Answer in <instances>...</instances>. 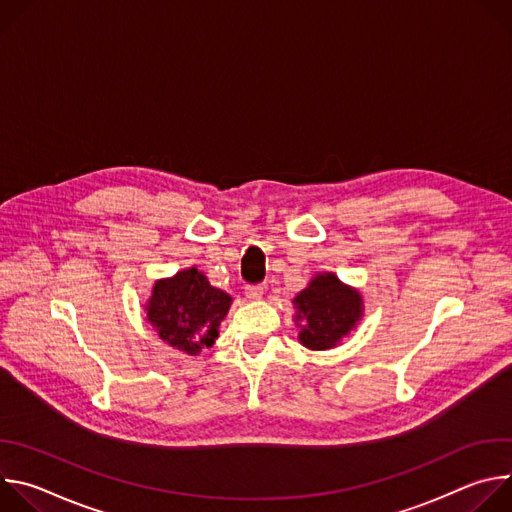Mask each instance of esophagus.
Segmentation results:
<instances>
[{
    "mask_svg": "<svg viewBox=\"0 0 512 512\" xmlns=\"http://www.w3.org/2000/svg\"><path fill=\"white\" fill-rule=\"evenodd\" d=\"M245 294L249 300H259L263 296V285L261 283H255V285H247L245 287Z\"/></svg>",
    "mask_w": 512,
    "mask_h": 512,
    "instance_id": "obj_1",
    "label": "esophagus"
}]
</instances>
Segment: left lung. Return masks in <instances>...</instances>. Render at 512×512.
<instances>
[{"instance_id": "8db88e82", "label": "left lung", "mask_w": 512, "mask_h": 512, "mask_svg": "<svg viewBox=\"0 0 512 512\" xmlns=\"http://www.w3.org/2000/svg\"><path fill=\"white\" fill-rule=\"evenodd\" d=\"M302 320L300 342L312 350L332 348L362 316V298L356 289L338 281L336 275H316L294 300Z\"/></svg>"}]
</instances>
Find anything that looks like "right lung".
<instances>
[{"label": "right lung", "instance_id": "obj_1", "mask_svg": "<svg viewBox=\"0 0 512 512\" xmlns=\"http://www.w3.org/2000/svg\"><path fill=\"white\" fill-rule=\"evenodd\" d=\"M229 306L231 296L212 287L192 267L158 281L145 310L162 340L186 354H198L202 348L212 346Z\"/></svg>", "mask_w": 512, "mask_h": 512}]
</instances>
